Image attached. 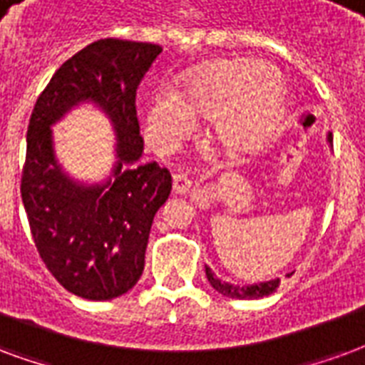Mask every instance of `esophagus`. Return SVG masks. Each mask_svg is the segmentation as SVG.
I'll list each match as a JSON object with an SVG mask.
<instances>
[{"label":"esophagus","instance_id":"obj_1","mask_svg":"<svg viewBox=\"0 0 365 365\" xmlns=\"http://www.w3.org/2000/svg\"><path fill=\"white\" fill-rule=\"evenodd\" d=\"M192 188V180L182 173H173V190L175 194H186Z\"/></svg>","mask_w":365,"mask_h":365}]
</instances>
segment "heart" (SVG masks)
<instances>
[{
    "instance_id": "heart-1",
    "label": "heart",
    "mask_w": 365,
    "mask_h": 365,
    "mask_svg": "<svg viewBox=\"0 0 365 365\" xmlns=\"http://www.w3.org/2000/svg\"><path fill=\"white\" fill-rule=\"evenodd\" d=\"M286 105L284 85L272 71L249 60H230L204 68L186 83L180 101L175 93L157 95L148 116V138L157 150H171L190 130V114L214 118L225 150L243 151L278 126Z\"/></svg>"
}]
</instances>
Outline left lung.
Returning <instances> with one entry per match:
<instances>
[{
	"label": "left lung",
	"mask_w": 365,
	"mask_h": 365,
	"mask_svg": "<svg viewBox=\"0 0 365 365\" xmlns=\"http://www.w3.org/2000/svg\"><path fill=\"white\" fill-rule=\"evenodd\" d=\"M331 140V138H329ZM206 276H208V282L212 284V288L215 292H220L222 295H227V297H233V299H260L264 295L274 294L278 286H280V280L270 282H260V284H252V286H235V284H230V282H222L220 278H215L214 272L206 268Z\"/></svg>",
	"instance_id": "obj_1"
}]
</instances>
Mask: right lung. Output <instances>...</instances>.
Segmentation results:
<instances>
[{
    "label": "right lung",
    "mask_w": 365,
    "mask_h": 365,
    "mask_svg": "<svg viewBox=\"0 0 365 365\" xmlns=\"http://www.w3.org/2000/svg\"><path fill=\"white\" fill-rule=\"evenodd\" d=\"M159 54L150 42H91L58 68L31 114L21 196L34 247L56 280L83 299L105 302L134 288L153 215L171 194V173L140 161L135 113V89ZM81 100L97 102L117 130L119 163L105 185H76L55 163L49 126Z\"/></svg>",
    "instance_id": "1"
}]
</instances>
